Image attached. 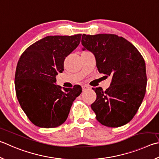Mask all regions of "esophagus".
I'll return each mask as SVG.
<instances>
[{"label":"esophagus","mask_w":159,"mask_h":159,"mask_svg":"<svg viewBox=\"0 0 159 159\" xmlns=\"http://www.w3.org/2000/svg\"><path fill=\"white\" fill-rule=\"evenodd\" d=\"M82 88H83V91H85L87 89L90 88V87H89V86L88 85H84L82 86Z\"/></svg>","instance_id":"1"}]
</instances>
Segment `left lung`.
Masks as SVG:
<instances>
[{"instance_id":"obj_1","label":"left lung","mask_w":159,"mask_h":159,"mask_svg":"<svg viewBox=\"0 0 159 159\" xmlns=\"http://www.w3.org/2000/svg\"><path fill=\"white\" fill-rule=\"evenodd\" d=\"M83 50L94 55L99 73L111 76L110 87L92 88L97 99L91 108L98 122L119 127L136 114L146 92L147 74L143 57L131 42L114 34H83Z\"/></svg>"}]
</instances>
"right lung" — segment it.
<instances>
[{
  "label": "right lung",
  "mask_w": 159,
  "mask_h": 159,
  "mask_svg": "<svg viewBox=\"0 0 159 159\" xmlns=\"http://www.w3.org/2000/svg\"><path fill=\"white\" fill-rule=\"evenodd\" d=\"M81 34L47 36L25 50L15 72L16 97L30 122L42 128L64 123L74 101L82 92L80 85L63 88L54 84L64 70V60L80 44Z\"/></svg>",
  "instance_id": "right-lung-1"
}]
</instances>
